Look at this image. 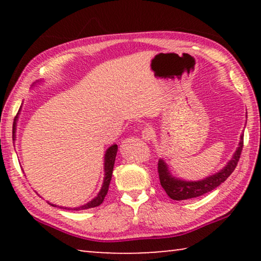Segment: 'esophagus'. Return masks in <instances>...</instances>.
<instances>
[{"label":"esophagus","instance_id":"34e87169","mask_svg":"<svg viewBox=\"0 0 261 261\" xmlns=\"http://www.w3.org/2000/svg\"><path fill=\"white\" fill-rule=\"evenodd\" d=\"M141 136H143V139L145 140V141H149V140H152L153 139V130H152V127H149V126H145L144 129H143V131H141Z\"/></svg>","mask_w":261,"mask_h":261}]
</instances>
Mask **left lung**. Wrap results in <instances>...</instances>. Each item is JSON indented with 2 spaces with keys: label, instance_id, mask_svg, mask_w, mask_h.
<instances>
[{
  "label": "left lung",
  "instance_id": "left-lung-1",
  "mask_svg": "<svg viewBox=\"0 0 261 261\" xmlns=\"http://www.w3.org/2000/svg\"><path fill=\"white\" fill-rule=\"evenodd\" d=\"M243 143H244V135L241 136V140L236 152L233 153V156L227 163V166L223 169H221L219 173L212 175L210 177H206L205 179L197 180V182H188V180L173 177L169 173L166 162L160 159L158 163V173L161 187L173 200L191 199V198H197L212 191V190L218 188L220 184H222L231 175L232 171L235 170L241 158Z\"/></svg>",
  "mask_w": 261,
  "mask_h": 261
}]
</instances>
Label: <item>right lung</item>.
<instances>
[{"instance_id": "1", "label": "right lung", "mask_w": 261, "mask_h": 261, "mask_svg": "<svg viewBox=\"0 0 261 261\" xmlns=\"http://www.w3.org/2000/svg\"><path fill=\"white\" fill-rule=\"evenodd\" d=\"M18 117H15L14 121V126H12V139L15 140V132H16V121ZM117 154V145H112L106 152L105 155V178H103V184L101 187L100 192L98 193L94 199H92L90 202H87L86 205H83L81 207H74V208H68V210H72V211H82V210H87V208H93V207L100 206L102 204V201L105 199L106 194L108 192L109 189V184L110 180H112V175H113V169H114V165H115V158H116ZM54 206V205H53Z\"/></svg>"}]
</instances>
